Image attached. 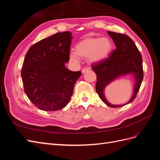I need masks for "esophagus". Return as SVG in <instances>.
Wrapping results in <instances>:
<instances>
[{
	"mask_svg": "<svg viewBox=\"0 0 160 160\" xmlns=\"http://www.w3.org/2000/svg\"><path fill=\"white\" fill-rule=\"evenodd\" d=\"M89 71V69L88 68H83V69H82L81 72H82V73H84V72H88V71Z\"/></svg>",
	"mask_w": 160,
	"mask_h": 160,
	"instance_id": "obj_1",
	"label": "esophagus"
}]
</instances>
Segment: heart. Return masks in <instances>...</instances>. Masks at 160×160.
Returning a JSON list of instances; mask_svg holds the SVG:
<instances>
[{
	"label": "heart",
	"mask_w": 160,
	"mask_h": 160,
	"mask_svg": "<svg viewBox=\"0 0 160 160\" xmlns=\"http://www.w3.org/2000/svg\"><path fill=\"white\" fill-rule=\"evenodd\" d=\"M112 48V42L108 38H87L75 46V53H70L69 59L71 61L77 62L78 56L83 58L88 57L91 62H101L107 59Z\"/></svg>",
	"instance_id": "obj_1"
}]
</instances>
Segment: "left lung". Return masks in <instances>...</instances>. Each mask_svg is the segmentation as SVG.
<instances>
[{
  "instance_id": "1",
  "label": "left lung",
  "mask_w": 160,
  "mask_h": 160,
  "mask_svg": "<svg viewBox=\"0 0 160 160\" xmlns=\"http://www.w3.org/2000/svg\"><path fill=\"white\" fill-rule=\"evenodd\" d=\"M116 49L105 60L93 63L91 67L97 75L95 89L101 99L111 108H119L134 100L143 79L142 57L132 38L122 33L108 31ZM131 74L134 76L136 83L132 98L123 105H112L104 95L105 87L119 76Z\"/></svg>"
}]
</instances>
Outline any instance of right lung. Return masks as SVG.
I'll list each match as a JSON object with an SVG mask.
<instances>
[{
  "label": "right lung",
  "mask_w": 160,
  "mask_h": 160,
  "mask_svg": "<svg viewBox=\"0 0 160 160\" xmlns=\"http://www.w3.org/2000/svg\"><path fill=\"white\" fill-rule=\"evenodd\" d=\"M72 38L69 31L57 32L32 45L25 55L21 71L24 91L41 110L64 108L81 75L65 66L69 61Z\"/></svg>",
  "instance_id": "obj_1"
}]
</instances>
